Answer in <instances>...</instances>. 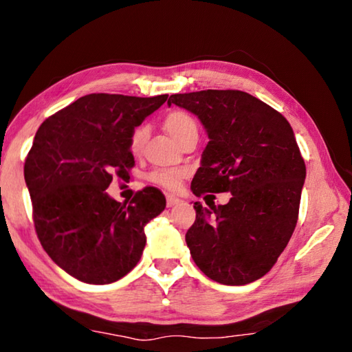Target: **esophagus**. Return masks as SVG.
I'll list each match as a JSON object with an SVG mask.
<instances>
[{
	"label": "esophagus",
	"instance_id": "obj_1",
	"mask_svg": "<svg viewBox=\"0 0 352 352\" xmlns=\"http://www.w3.org/2000/svg\"><path fill=\"white\" fill-rule=\"evenodd\" d=\"M177 204H180V199H178L177 195H172V194H169L168 197H166V205H168L169 208H170V206H174V205H177Z\"/></svg>",
	"mask_w": 352,
	"mask_h": 352
}]
</instances>
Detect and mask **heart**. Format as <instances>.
I'll list each match as a JSON object with an SVG mask.
<instances>
[{
    "instance_id": "1",
    "label": "heart",
    "mask_w": 352,
    "mask_h": 352,
    "mask_svg": "<svg viewBox=\"0 0 352 352\" xmlns=\"http://www.w3.org/2000/svg\"><path fill=\"white\" fill-rule=\"evenodd\" d=\"M163 126L172 138L182 142L188 135L197 133V122L195 119L189 115L188 111L183 110H172L163 119ZM147 138V129L144 126H138L132 130L129 136V148L133 155H140L144 146V141ZM186 177V170L184 169H157L148 175V180L152 183L158 184V186L174 190L178 186L183 178Z\"/></svg>"
}]
</instances>
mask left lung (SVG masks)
Here are the masks:
<instances>
[{
    "label": "left lung",
    "instance_id": "obj_1",
    "mask_svg": "<svg viewBox=\"0 0 352 352\" xmlns=\"http://www.w3.org/2000/svg\"><path fill=\"white\" fill-rule=\"evenodd\" d=\"M197 116L208 138L192 192H231L226 205L206 210L195 201L186 243L199 269L226 285L269 273L294 233L306 164L281 113L239 90L172 94Z\"/></svg>",
    "mask_w": 352,
    "mask_h": 352
}]
</instances>
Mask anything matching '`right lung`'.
<instances>
[{
	"label": "right lung",
	"instance_id": "obj_1",
	"mask_svg": "<svg viewBox=\"0 0 352 352\" xmlns=\"http://www.w3.org/2000/svg\"><path fill=\"white\" fill-rule=\"evenodd\" d=\"M166 99L87 94L35 133L25 162L35 231L50 258L82 283L126 276L146 247V223L166 208L163 192L152 186L129 204L105 190L115 177H129L135 166L129 136Z\"/></svg>",
	"mask_w": 352,
	"mask_h": 352
}]
</instances>
